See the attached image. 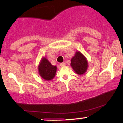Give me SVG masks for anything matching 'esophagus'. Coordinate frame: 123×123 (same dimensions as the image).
Returning a JSON list of instances; mask_svg holds the SVG:
<instances>
[{"instance_id": "esophagus-1", "label": "esophagus", "mask_w": 123, "mask_h": 123, "mask_svg": "<svg viewBox=\"0 0 123 123\" xmlns=\"http://www.w3.org/2000/svg\"><path fill=\"white\" fill-rule=\"evenodd\" d=\"M60 66H61V67H63V66H65V63L64 62L61 63H60Z\"/></svg>"}]
</instances>
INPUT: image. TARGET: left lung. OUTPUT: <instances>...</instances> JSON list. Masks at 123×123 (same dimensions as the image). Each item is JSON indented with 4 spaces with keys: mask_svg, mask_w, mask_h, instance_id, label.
Here are the masks:
<instances>
[{
    "mask_svg": "<svg viewBox=\"0 0 123 123\" xmlns=\"http://www.w3.org/2000/svg\"><path fill=\"white\" fill-rule=\"evenodd\" d=\"M73 69L78 74H83L88 68V62L86 57L79 51H77L75 55L71 60L70 63Z\"/></svg>",
    "mask_w": 123,
    "mask_h": 123,
    "instance_id": "1",
    "label": "left lung"
}]
</instances>
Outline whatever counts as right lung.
Masks as SVG:
<instances>
[{
	"mask_svg": "<svg viewBox=\"0 0 123 123\" xmlns=\"http://www.w3.org/2000/svg\"><path fill=\"white\" fill-rule=\"evenodd\" d=\"M39 74L43 79L52 80L55 76L57 66L52 65L46 58H43L38 66Z\"/></svg>",
	"mask_w": 123,
	"mask_h": 123,
	"instance_id": "add662e5",
	"label": "right lung"
}]
</instances>
